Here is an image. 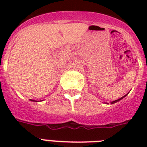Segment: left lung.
Listing matches in <instances>:
<instances>
[{
    "label": "left lung",
    "mask_w": 147,
    "mask_h": 147,
    "mask_svg": "<svg viewBox=\"0 0 147 147\" xmlns=\"http://www.w3.org/2000/svg\"><path fill=\"white\" fill-rule=\"evenodd\" d=\"M126 95H127V94H126ZM126 95H124V96H123V97H122V98H120V99H117V100H114V101H112V102H111V104H114V103L117 102V101H119V100H121V99H122V98H124V97H125Z\"/></svg>",
    "instance_id": "obj_1"
}]
</instances>
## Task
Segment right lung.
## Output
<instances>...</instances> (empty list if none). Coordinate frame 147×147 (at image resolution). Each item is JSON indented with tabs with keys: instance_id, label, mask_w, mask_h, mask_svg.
Listing matches in <instances>:
<instances>
[{
	"instance_id": "add662e5",
	"label": "right lung",
	"mask_w": 147,
	"mask_h": 147,
	"mask_svg": "<svg viewBox=\"0 0 147 147\" xmlns=\"http://www.w3.org/2000/svg\"><path fill=\"white\" fill-rule=\"evenodd\" d=\"M33 101H34V100H33Z\"/></svg>"
}]
</instances>
